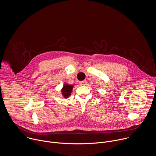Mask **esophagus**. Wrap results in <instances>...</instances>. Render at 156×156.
<instances>
[{
	"label": "esophagus",
	"instance_id": "34e87169",
	"mask_svg": "<svg viewBox=\"0 0 156 156\" xmlns=\"http://www.w3.org/2000/svg\"><path fill=\"white\" fill-rule=\"evenodd\" d=\"M79 83H80V85H85L86 83H87V81H86V80H83V81L80 82Z\"/></svg>",
	"mask_w": 156,
	"mask_h": 156
}]
</instances>
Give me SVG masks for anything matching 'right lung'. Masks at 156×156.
<instances>
[{
	"label": "right lung",
	"mask_w": 156,
	"mask_h": 156,
	"mask_svg": "<svg viewBox=\"0 0 156 156\" xmlns=\"http://www.w3.org/2000/svg\"><path fill=\"white\" fill-rule=\"evenodd\" d=\"M73 88V85H68V84H65L63 88L61 90L62 95L65 98H67L70 96L71 93L72 92V90Z\"/></svg>",
	"instance_id": "right-lung-1"
}]
</instances>
